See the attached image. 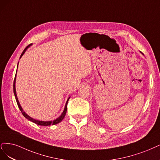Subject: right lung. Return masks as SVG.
I'll return each mask as SVG.
<instances>
[{
  "label": "right lung",
  "instance_id": "add662e5",
  "mask_svg": "<svg viewBox=\"0 0 160 160\" xmlns=\"http://www.w3.org/2000/svg\"><path fill=\"white\" fill-rule=\"evenodd\" d=\"M30 45H28L27 48H26L24 51L22 52L21 56H20V58L22 57V56H23V54H24V52H26V50H27L29 47H30ZM18 65H17V68H18ZM16 76H17V74H16V76H15V78H14V84H13V90H14V96H15V98H16V100H17V104H18V106L20 110L21 111L22 115L27 118V119H28V120L31 121L35 123H37V124L38 125H40V126H50V125H55V124H57V123H58L59 122H60L62 120L64 119V118L66 114V111H67V104H68V102L70 99L69 97L68 100H67L66 101V105H65V107H64V111L62 112V114L58 118H56V119L52 120V121H40V120H36V119H34V118H31L30 116H29L27 113H26L23 109L22 108L21 106H20V103H19V101L18 100V98H17V92H16V88H15V83H16Z\"/></svg>",
  "mask_w": 160,
  "mask_h": 160
}]
</instances>
